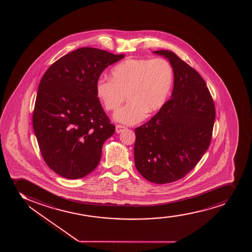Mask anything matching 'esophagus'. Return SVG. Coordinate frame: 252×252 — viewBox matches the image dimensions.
I'll return each mask as SVG.
<instances>
[{
  "mask_svg": "<svg viewBox=\"0 0 252 252\" xmlns=\"http://www.w3.org/2000/svg\"><path fill=\"white\" fill-rule=\"evenodd\" d=\"M125 129H126V127H125V126L119 125H116V132H117V133H121V132H123Z\"/></svg>",
  "mask_w": 252,
  "mask_h": 252,
  "instance_id": "esophagus-1",
  "label": "esophagus"
}]
</instances>
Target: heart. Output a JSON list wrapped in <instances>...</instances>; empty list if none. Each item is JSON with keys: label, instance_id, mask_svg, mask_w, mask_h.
<instances>
[{"label": "heart", "instance_id": "b5f03b06", "mask_svg": "<svg viewBox=\"0 0 252 252\" xmlns=\"http://www.w3.org/2000/svg\"><path fill=\"white\" fill-rule=\"evenodd\" d=\"M110 77L96 82L97 97L106 110L115 113L127 95L129 101L115 119L135 125L164 105L173 82V69L165 59H127L111 69Z\"/></svg>", "mask_w": 252, "mask_h": 252}]
</instances>
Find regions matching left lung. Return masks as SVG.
<instances>
[{
  "mask_svg": "<svg viewBox=\"0 0 252 252\" xmlns=\"http://www.w3.org/2000/svg\"><path fill=\"white\" fill-rule=\"evenodd\" d=\"M171 63V97L135 128L134 162L145 179L165 184L182 179L202 159L211 142L215 107L203 77L169 50H157Z\"/></svg>",
  "mask_w": 252,
  "mask_h": 252,
  "instance_id": "obj_1",
  "label": "left lung"
}]
</instances>
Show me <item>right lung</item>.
<instances>
[{
    "label": "right lung",
    "mask_w": 252,
    "mask_h": 252,
    "mask_svg": "<svg viewBox=\"0 0 252 252\" xmlns=\"http://www.w3.org/2000/svg\"><path fill=\"white\" fill-rule=\"evenodd\" d=\"M125 58L84 47L64 55L38 85L32 127L47 165L61 177L79 179L98 165L115 126L101 107L95 85L108 65Z\"/></svg>",
    "instance_id": "right-lung-1"
}]
</instances>
